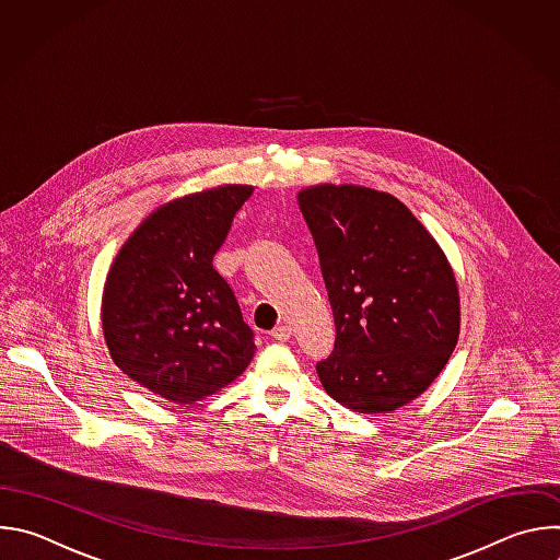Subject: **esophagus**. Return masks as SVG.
Instances as JSON below:
<instances>
[{"label": "esophagus", "instance_id": "esophagus-1", "mask_svg": "<svg viewBox=\"0 0 560 560\" xmlns=\"http://www.w3.org/2000/svg\"><path fill=\"white\" fill-rule=\"evenodd\" d=\"M290 335H292V330H290V326H277L275 330H272V339H277V341H288L290 339Z\"/></svg>", "mask_w": 560, "mask_h": 560}]
</instances>
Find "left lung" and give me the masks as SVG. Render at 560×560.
<instances>
[{
    "mask_svg": "<svg viewBox=\"0 0 560 560\" xmlns=\"http://www.w3.org/2000/svg\"><path fill=\"white\" fill-rule=\"evenodd\" d=\"M296 199L337 326L335 350L316 374L348 410L394 412L432 385L456 348L452 266L425 225L387 192L322 184Z\"/></svg>",
    "mask_w": 560,
    "mask_h": 560,
    "instance_id": "obj_1",
    "label": "left lung"
}]
</instances>
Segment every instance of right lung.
I'll return each mask as SVG.
<instances>
[{
	"label": "right lung",
	"mask_w": 560,
	"mask_h": 560,
	"mask_svg": "<svg viewBox=\"0 0 560 560\" xmlns=\"http://www.w3.org/2000/svg\"><path fill=\"white\" fill-rule=\"evenodd\" d=\"M253 186L173 199L128 236L106 277L102 328L115 365L171 404H195L255 357V335L212 257Z\"/></svg>",
	"instance_id": "obj_1"
}]
</instances>
